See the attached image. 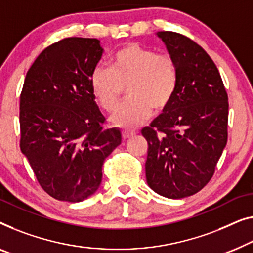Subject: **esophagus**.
Segmentation results:
<instances>
[{
    "label": "esophagus",
    "instance_id": "1",
    "mask_svg": "<svg viewBox=\"0 0 253 253\" xmlns=\"http://www.w3.org/2000/svg\"><path fill=\"white\" fill-rule=\"evenodd\" d=\"M134 134H135V131H131V130H123L122 131V137H123L124 140H126V139H129L131 137H133Z\"/></svg>",
    "mask_w": 253,
    "mask_h": 253
}]
</instances>
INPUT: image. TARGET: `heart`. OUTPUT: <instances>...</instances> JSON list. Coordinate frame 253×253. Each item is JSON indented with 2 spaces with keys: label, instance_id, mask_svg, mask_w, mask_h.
Returning a JSON list of instances; mask_svg holds the SVG:
<instances>
[{
  "label": "heart",
  "instance_id": "1",
  "mask_svg": "<svg viewBox=\"0 0 253 253\" xmlns=\"http://www.w3.org/2000/svg\"><path fill=\"white\" fill-rule=\"evenodd\" d=\"M178 73L173 59L138 44L119 50L109 66H97L91 74L94 97L107 112L120 104L123 86L129 100L112 116L116 126L133 129L169 104L177 89Z\"/></svg>",
  "mask_w": 253,
  "mask_h": 253
}]
</instances>
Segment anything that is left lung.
<instances>
[{"label": "left lung", "mask_w": 253, "mask_h": 253, "mask_svg": "<svg viewBox=\"0 0 253 253\" xmlns=\"http://www.w3.org/2000/svg\"><path fill=\"white\" fill-rule=\"evenodd\" d=\"M178 73L163 113L141 130L148 142L146 179L154 192L182 199L200 192L214 173L227 144L228 96L217 66L197 43L157 32Z\"/></svg>", "instance_id": "1"}]
</instances>
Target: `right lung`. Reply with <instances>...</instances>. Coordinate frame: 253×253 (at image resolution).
<instances>
[{
    "mask_svg": "<svg viewBox=\"0 0 253 253\" xmlns=\"http://www.w3.org/2000/svg\"><path fill=\"white\" fill-rule=\"evenodd\" d=\"M104 49L97 39L67 38L45 47L20 94V149L53 199L81 202L99 188L101 168L122 141L104 127L91 74Z\"/></svg>",
    "mask_w": 253,
    "mask_h": 253,
    "instance_id": "right-lung-1",
    "label": "right lung"
}]
</instances>
